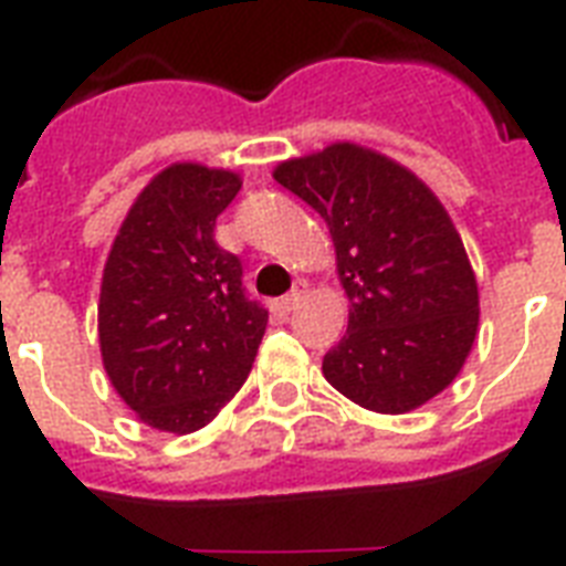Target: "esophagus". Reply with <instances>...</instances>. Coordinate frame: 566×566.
Segmentation results:
<instances>
[{
  "label": "esophagus",
  "instance_id": "34e87169",
  "mask_svg": "<svg viewBox=\"0 0 566 566\" xmlns=\"http://www.w3.org/2000/svg\"><path fill=\"white\" fill-rule=\"evenodd\" d=\"M305 293H308V282H296L291 287V293H287V296H282V308L293 311L302 300H305Z\"/></svg>",
  "mask_w": 566,
  "mask_h": 566
}]
</instances>
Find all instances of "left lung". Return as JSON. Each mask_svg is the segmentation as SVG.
<instances>
[{"instance_id":"1","label":"left lung","mask_w":566,"mask_h":566,"mask_svg":"<svg viewBox=\"0 0 566 566\" xmlns=\"http://www.w3.org/2000/svg\"><path fill=\"white\" fill-rule=\"evenodd\" d=\"M273 179L326 220L349 328L323 376L367 411L405 413L447 390L479 332V284L455 222L422 179L358 144L287 158Z\"/></svg>"}]
</instances>
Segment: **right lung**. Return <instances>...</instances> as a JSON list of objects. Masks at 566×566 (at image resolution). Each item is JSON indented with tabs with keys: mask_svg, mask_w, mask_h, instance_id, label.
I'll return each instance as SVG.
<instances>
[{
	"mask_svg": "<svg viewBox=\"0 0 566 566\" xmlns=\"http://www.w3.org/2000/svg\"><path fill=\"white\" fill-rule=\"evenodd\" d=\"M240 185L222 167H164L132 202L102 270V367L158 431L208 426L247 381L264 337L266 311L247 300L238 255L213 240Z\"/></svg>",
	"mask_w": 566,
	"mask_h": 566,
	"instance_id": "obj_1",
	"label": "right lung"
}]
</instances>
